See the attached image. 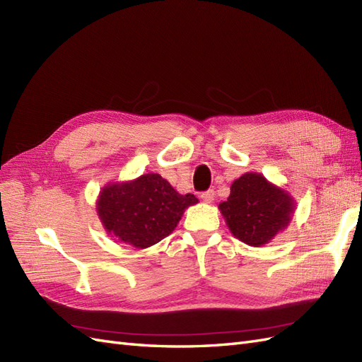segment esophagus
<instances>
[{"label":"esophagus","mask_w":362,"mask_h":362,"mask_svg":"<svg viewBox=\"0 0 362 362\" xmlns=\"http://www.w3.org/2000/svg\"><path fill=\"white\" fill-rule=\"evenodd\" d=\"M214 197H216L214 189H208V191L200 194V199H202L203 202H206V203H211L212 200H214Z\"/></svg>","instance_id":"34e87169"}]
</instances>
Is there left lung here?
Returning <instances> with one entry per match:
<instances>
[{
	"instance_id": "left-lung-1",
	"label": "left lung",
	"mask_w": 362,
	"mask_h": 362,
	"mask_svg": "<svg viewBox=\"0 0 362 362\" xmlns=\"http://www.w3.org/2000/svg\"><path fill=\"white\" fill-rule=\"evenodd\" d=\"M296 202L289 192L260 173H245L230 185V194L218 209L235 238L260 247L289 226Z\"/></svg>"
}]
</instances>
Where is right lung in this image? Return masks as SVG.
<instances>
[{"label": "right lung", "mask_w": 362, "mask_h": 362, "mask_svg": "<svg viewBox=\"0 0 362 362\" xmlns=\"http://www.w3.org/2000/svg\"><path fill=\"white\" fill-rule=\"evenodd\" d=\"M197 202L194 194H179L160 174L148 173L134 180L107 183L96 211L110 237L145 249L168 237L185 209Z\"/></svg>", "instance_id": "add662e5"}]
</instances>
